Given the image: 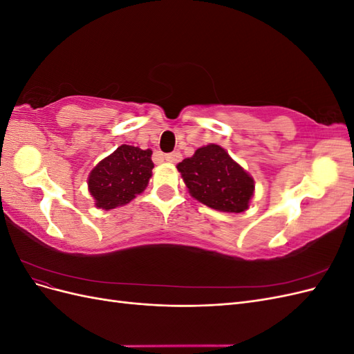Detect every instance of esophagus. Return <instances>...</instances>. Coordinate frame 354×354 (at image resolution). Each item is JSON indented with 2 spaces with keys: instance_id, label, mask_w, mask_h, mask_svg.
I'll return each instance as SVG.
<instances>
[{
  "instance_id": "34e87169",
  "label": "esophagus",
  "mask_w": 354,
  "mask_h": 354,
  "mask_svg": "<svg viewBox=\"0 0 354 354\" xmlns=\"http://www.w3.org/2000/svg\"><path fill=\"white\" fill-rule=\"evenodd\" d=\"M164 158H165V160H168V162H178V160L181 159V153L180 152H171V153H165Z\"/></svg>"
}]
</instances>
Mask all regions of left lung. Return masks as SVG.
<instances>
[{"mask_svg":"<svg viewBox=\"0 0 354 354\" xmlns=\"http://www.w3.org/2000/svg\"><path fill=\"white\" fill-rule=\"evenodd\" d=\"M190 195L223 212H242L254 194V180L217 145L203 146L177 165Z\"/></svg>","mask_w":354,"mask_h":354,"instance_id":"left-lung-1","label":"left lung"}]
</instances>
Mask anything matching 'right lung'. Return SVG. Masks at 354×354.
I'll return each instance as SVG.
<instances>
[{
  "label": "right lung",
  "mask_w": 354,
  "mask_h": 354,
  "mask_svg": "<svg viewBox=\"0 0 354 354\" xmlns=\"http://www.w3.org/2000/svg\"><path fill=\"white\" fill-rule=\"evenodd\" d=\"M152 151L122 145L97 164L88 177V189L102 209L125 205L140 195L152 177Z\"/></svg>",
  "instance_id": "obj_1"
}]
</instances>
